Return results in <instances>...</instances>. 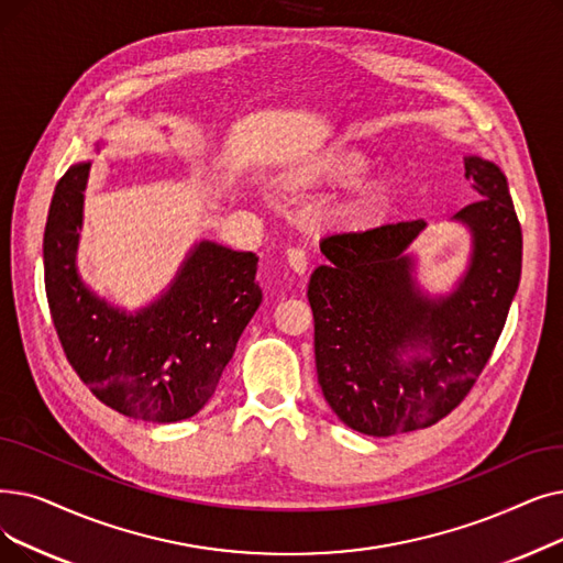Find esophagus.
<instances>
[{"label": "esophagus", "mask_w": 563, "mask_h": 563, "mask_svg": "<svg viewBox=\"0 0 563 563\" xmlns=\"http://www.w3.org/2000/svg\"><path fill=\"white\" fill-rule=\"evenodd\" d=\"M285 257H287V264H289L291 272H295V274H306V268H308L306 251H301V249H287Z\"/></svg>", "instance_id": "1"}]
</instances>
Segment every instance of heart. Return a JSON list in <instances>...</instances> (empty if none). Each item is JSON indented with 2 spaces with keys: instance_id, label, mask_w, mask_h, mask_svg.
Here are the masks:
<instances>
[{
  "instance_id": "obj_1",
  "label": "heart",
  "mask_w": 563,
  "mask_h": 563,
  "mask_svg": "<svg viewBox=\"0 0 563 563\" xmlns=\"http://www.w3.org/2000/svg\"><path fill=\"white\" fill-rule=\"evenodd\" d=\"M371 167L373 161L363 152L354 150V146L335 144L329 146V150H320L291 163L280 177V186L287 192H303L317 186H354L365 179ZM384 202L386 190L382 186H375L356 202L354 211L361 218H368L377 213Z\"/></svg>"
}]
</instances>
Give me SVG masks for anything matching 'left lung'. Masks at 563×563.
Instances as JSON below:
<instances>
[{
	"label": "left lung",
	"mask_w": 563,
	"mask_h": 563,
	"mask_svg": "<svg viewBox=\"0 0 563 563\" xmlns=\"http://www.w3.org/2000/svg\"><path fill=\"white\" fill-rule=\"evenodd\" d=\"M476 202L455 218L474 234L467 276L442 299H426L405 253L423 221L386 223L322 239L329 260L314 268L317 382L338 419L356 432L388 437L430 428L467 398L504 331L522 272V230L501 169L464 158ZM423 346L430 360L399 361Z\"/></svg>",
	"instance_id": "left-lung-1"
}]
</instances>
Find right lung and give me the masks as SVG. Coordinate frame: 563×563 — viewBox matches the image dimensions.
I'll list each match as a JSON object with an SVG mask.
<instances>
[{
	"mask_svg": "<svg viewBox=\"0 0 563 563\" xmlns=\"http://www.w3.org/2000/svg\"><path fill=\"white\" fill-rule=\"evenodd\" d=\"M89 163L55 188L43 234L45 297L70 368L103 405L131 419L173 423L198 413L262 303L255 253L202 241L154 306L126 314L96 299L76 274Z\"/></svg>",
	"mask_w": 563,
	"mask_h": 563,
	"instance_id": "add662e5",
	"label": "right lung"
}]
</instances>
